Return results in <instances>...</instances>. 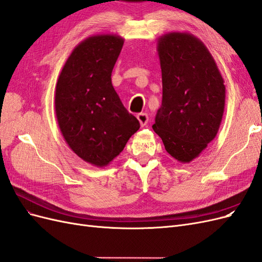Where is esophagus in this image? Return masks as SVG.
<instances>
[{
  "label": "esophagus",
  "mask_w": 262,
  "mask_h": 262,
  "mask_svg": "<svg viewBox=\"0 0 262 262\" xmlns=\"http://www.w3.org/2000/svg\"><path fill=\"white\" fill-rule=\"evenodd\" d=\"M137 118H138V120H139L141 126H144V125L147 123V121H148V116H147V114H145V113L139 114V115L137 116Z\"/></svg>",
  "instance_id": "1"
}]
</instances>
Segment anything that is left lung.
Segmentation results:
<instances>
[{
  "label": "left lung",
  "instance_id": "obj_1",
  "mask_svg": "<svg viewBox=\"0 0 262 262\" xmlns=\"http://www.w3.org/2000/svg\"><path fill=\"white\" fill-rule=\"evenodd\" d=\"M163 99L153 130L181 163L199 156L216 137L225 106V85L204 43L188 33L158 39Z\"/></svg>",
  "mask_w": 262,
  "mask_h": 262
}]
</instances>
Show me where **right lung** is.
I'll return each instance as SVG.
<instances>
[{
	"label": "right lung",
	"instance_id": "1",
	"mask_svg": "<svg viewBox=\"0 0 262 262\" xmlns=\"http://www.w3.org/2000/svg\"><path fill=\"white\" fill-rule=\"evenodd\" d=\"M123 38L97 35L77 45L55 87V115L70 148L86 163L104 167L140 129L112 83Z\"/></svg>",
	"mask_w": 262,
	"mask_h": 262
}]
</instances>
